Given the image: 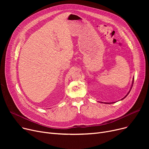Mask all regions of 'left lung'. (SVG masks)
Returning <instances> with one entry per match:
<instances>
[{
  "mask_svg": "<svg viewBox=\"0 0 149 149\" xmlns=\"http://www.w3.org/2000/svg\"><path fill=\"white\" fill-rule=\"evenodd\" d=\"M134 78H133V81H132V86H131V88H130V91H129V92L127 93V95H126V96H125V97H124V98H123V99H121V100H123L124 98H126V97L127 96V95L129 94V92H130V90H131V89H132V86H133V84H134ZM101 103H103V102H101ZM105 103V104H111V103Z\"/></svg>",
  "mask_w": 149,
  "mask_h": 149,
  "instance_id": "left-lung-1",
  "label": "left lung"
}]
</instances>
